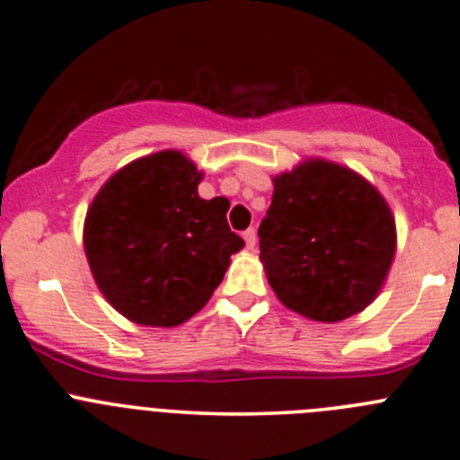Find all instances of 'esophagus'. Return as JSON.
I'll return each instance as SVG.
<instances>
[{
	"instance_id": "1",
	"label": "esophagus",
	"mask_w": 460,
	"mask_h": 460,
	"mask_svg": "<svg viewBox=\"0 0 460 460\" xmlns=\"http://www.w3.org/2000/svg\"><path fill=\"white\" fill-rule=\"evenodd\" d=\"M243 239H245V245H248L250 250H254V245H256V230L254 228L245 230L243 232Z\"/></svg>"
}]
</instances>
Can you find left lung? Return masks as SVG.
<instances>
[{
  "mask_svg": "<svg viewBox=\"0 0 460 460\" xmlns=\"http://www.w3.org/2000/svg\"><path fill=\"white\" fill-rule=\"evenodd\" d=\"M271 181L259 245L280 303L315 323H340L367 309L397 250L394 217L382 192L323 157H309Z\"/></svg>",
  "mask_w": 460,
  "mask_h": 460,
  "instance_id": "left-lung-1",
  "label": "left lung"
}]
</instances>
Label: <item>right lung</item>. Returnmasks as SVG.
<instances>
[{
	"label": "right lung",
	"instance_id": "right-lung-1",
	"mask_svg": "<svg viewBox=\"0 0 460 460\" xmlns=\"http://www.w3.org/2000/svg\"><path fill=\"white\" fill-rule=\"evenodd\" d=\"M201 177L181 151L151 153L113 172L87 208L83 245L92 276L131 323H186L245 245L226 219L230 201L199 197Z\"/></svg>",
	"mask_w": 460,
	"mask_h": 460
}]
</instances>
